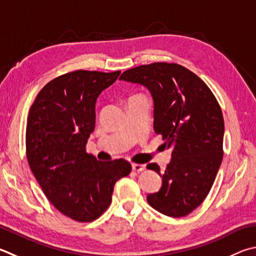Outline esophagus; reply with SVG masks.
Instances as JSON below:
<instances>
[{"mask_svg":"<svg viewBox=\"0 0 256 256\" xmlns=\"http://www.w3.org/2000/svg\"><path fill=\"white\" fill-rule=\"evenodd\" d=\"M144 168H146V166H144V164H132V170L136 171V172H141L142 170H144Z\"/></svg>","mask_w":256,"mask_h":256,"instance_id":"1","label":"esophagus"}]
</instances>
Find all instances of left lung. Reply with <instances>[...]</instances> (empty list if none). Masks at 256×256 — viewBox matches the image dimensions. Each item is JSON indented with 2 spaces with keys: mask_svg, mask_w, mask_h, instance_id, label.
<instances>
[{
  "mask_svg": "<svg viewBox=\"0 0 256 256\" xmlns=\"http://www.w3.org/2000/svg\"><path fill=\"white\" fill-rule=\"evenodd\" d=\"M120 80L138 84L153 100V126L172 148L164 171L148 164L162 178L148 205L164 215L182 217L204 202L222 160L224 118L208 86L178 64L154 62L124 72Z\"/></svg>",
  "mask_w": 256,
  "mask_h": 256,
  "instance_id": "obj_1",
  "label": "left lung"
}]
</instances>
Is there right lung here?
<instances>
[{
  "label": "right lung",
  "mask_w": 256,
  "mask_h": 256,
  "mask_svg": "<svg viewBox=\"0 0 256 256\" xmlns=\"http://www.w3.org/2000/svg\"><path fill=\"white\" fill-rule=\"evenodd\" d=\"M120 72L76 70L54 78L36 95L26 123V158L49 202L77 222L98 218L116 181L131 172L124 159L98 161L86 152L100 92Z\"/></svg>",
  "instance_id": "1"
}]
</instances>
